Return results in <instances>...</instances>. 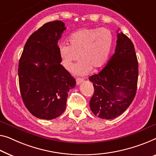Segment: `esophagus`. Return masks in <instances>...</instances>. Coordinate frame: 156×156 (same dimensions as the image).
<instances>
[{
	"mask_svg": "<svg viewBox=\"0 0 156 156\" xmlns=\"http://www.w3.org/2000/svg\"><path fill=\"white\" fill-rule=\"evenodd\" d=\"M83 81H84V79L83 78H78L76 79V84H77L78 85H80L81 83H83Z\"/></svg>",
	"mask_w": 156,
	"mask_h": 156,
	"instance_id": "obj_1",
	"label": "esophagus"
}]
</instances>
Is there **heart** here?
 Masks as SVG:
<instances>
[{
    "instance_id": "1",
    "label": "heart",
    "mask_w": 156,
    "mask_h": 156,
    "mask_svg": "<svg viewBox=\"0 0 156 156\" xmlns=\"http://www.w3.org/2000/svg\"><path fill=\"white\" fill-rule=\"evenodd\" d=\"M69 45H61L59 55L62 63L68 71L73 69L75 62L81 61L75 68V73L83 75L92 68L98 69L107 62L113 44V36L105 28L82 29L69 38Z\"/></svg>"
}]
</instances>
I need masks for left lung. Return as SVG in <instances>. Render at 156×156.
<instances>
[{
  "label": "left lung",
  "mask_w": 156,
  "mask_h": 156,
  "mask_svg": "<svg viewBox=\"0 0 156 156\" xmlns=\"http://www.w3.org/2000/svg\"><path fill=\"white\" fill-rule=\"evenodd\" d=\"M115 53L99 72L90 76L94 94L90 107L102 119L121 115L135 97L138 81V61L132 41L122 32L118 34Z\"/></svg>",
  "instance_id": "8db88e82"
}]
</instances>
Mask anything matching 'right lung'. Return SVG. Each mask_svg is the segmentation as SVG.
<instances>
[{"instance_id": "obj_1", "label": "right lung", "mask_w": 156, "mask_h": 156, "mask_svg": "<svg viewBox=\"0 0 156 156\" xmlns=\"http://www.w3.org/2000/svg\"><path fill=\"white\" fill-rule=\"evenodd\" d=\"M65 29L59 20L46 23L28 38L19 62L23 102L41 119H55L63 113L68 92L76 85L75 78L60 64L57 43Z\"/></svg>"}]
</instances>
